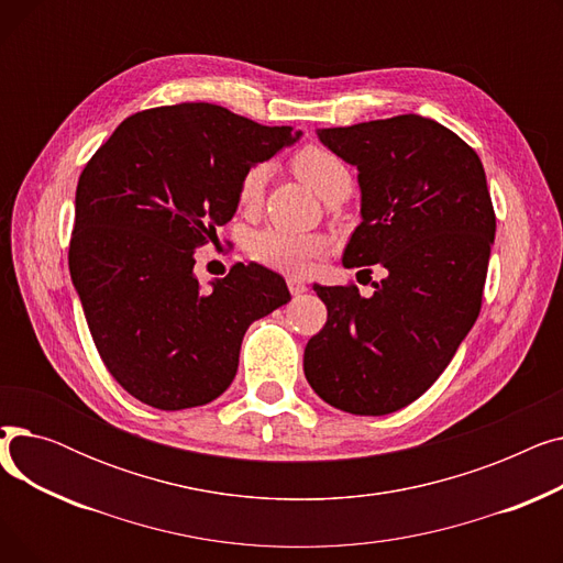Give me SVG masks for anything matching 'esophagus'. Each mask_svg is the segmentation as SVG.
<instances>
[{"label": "esophagus", "mask_w": 563, "mask_h": 563, "mask_svg": "<svg viewBox=\"0 0 563 563\" xmlns=\"http://www.w3.org/2000/svg\"><path fill=\"white\" fill-rule=\"evenodd\" d=\"M287 287H289V291L294 294V297H299V294H303L308 287H306V283L303 280H299V278H287Z\"/></svg>", "instance_id": "1"}]
</instances>
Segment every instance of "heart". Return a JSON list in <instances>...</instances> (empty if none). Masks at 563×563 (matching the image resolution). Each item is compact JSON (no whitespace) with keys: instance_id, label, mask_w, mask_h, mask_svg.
Returning a JSON list of instances; mask_svg holds the SVG:
<instances>
[{"instance_id":"1","label":"heart","mask_w":563,"mask_h":563,"mask_svg":"<svg viewBox=\"0 0 563 563\" xmlns=\"http://www.w3.org/2000/svg\"><path fill=\"white\" fill-rule=\"evenodd\" d=\"M291 168L327 202L333 198H346L353 187V177L346 162L338 153L317 143L303 145L301 151L294 153ZM266 175H269V166L266 164H253L242 175L240 187H236V200L246 210H253V207L260 205ZM249 253L253 260L264 266H272V269L285 274H301L308 269L310 260L321 253V240L314 234L289 232L269 225L249 236Z\"/></svg>"}]
</instances>
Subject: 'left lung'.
I'll return each mask as SVG.
<instances>
[{"label":"left lung","mask_w":563,"mask_h":563,"mask_svg":"<svg viewBox=\"0 0 563 563\" xmlns=\"http://www.w3.org/2000/svg\"><path fill=\"white\" fill-rule=\"evenodd\" d=\"M358 168L361 225L344 266L380 264L369 299L358 287L314 285L327 303L303 369L312 390L353 416H388L422 397L477 321L495 240L479 155L452 130L404 113L319 130Z\"/></svg>","instance_id":"8db88e82"}]
</instances>
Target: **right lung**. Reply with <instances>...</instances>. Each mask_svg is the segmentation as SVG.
Returning a JSON list of instances; mask_svg holds the SVG:
<instances>
[{
  "instance_id": "right-lung-1",
  "label": "right lung",
  "mask_w": 563,
  "mask_h": 563,
  "mask_svg": "<svg viewBox=\"0 0 563 563\" xmlns=\"http://www.w3.org/2000/svg\"><path fill=\"white\" fill-rule=\"evenodd\" d=\"M225 107L139 111L84 166L68 249L70 276L109 374L159 410L228 390L246 329L289 301L285 280L236 262L202 289L194 251L236 210L249 166L297 141Z\"/></svg>"
}]
</instances>
